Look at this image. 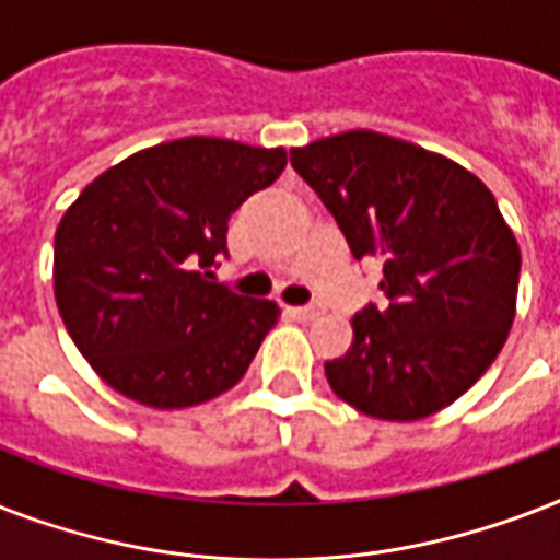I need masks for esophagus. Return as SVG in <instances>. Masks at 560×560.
<instances>
[{
    "label": "esophagus",
    "instance_id": "34e87169",
    "mask_svg": "<svg viewBox=\"0 0 560 560\" xmlns=\"http://www.w3.org/2000/svg\"><path fill=\"white\" fill-rule=\"evenodd\" d=\"M290 316H296V319H314V316L323 314V302H311V305L302 307H288Z\"/></svg>",
    "mask_w": 560,
    "mask_h": 560
}]
</instances>
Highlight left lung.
<instances>
[{
	"label": "left lung",
	"mask_w": 560,
	"mask_h": 560,
	"mask_svg": "<svg viewBox=\"0 0 560 560\" xmlns=\"http://www.w3.org/2000/svg\"><path fill=\"white\" fill-rule=\"evenodd\" d=\"M290 165L349 241L383 264L389 305L354 316V342L325 363L346 404L383 421L433 416L465 395L503 349L521 249L470 171L372 130L290 151Z\"/></svg>",
	"instance_id": "1"
}]
</instances>
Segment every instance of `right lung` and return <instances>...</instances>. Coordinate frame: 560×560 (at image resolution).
Listing matches in <instances>:
<instances>
[{
    "mask_svg": "<svg viewBox=\"0 0 560 560\" xmlns=\"http://www.w3.org/2000/svg\"><path fill=\"white\" fill-rule=\"evenodd\" d=\"M288 153L188 136L118 162L55 235V299L69 337L144 407L218 398L246 374L279 305L214 281L229 218L272 186Z\"/></svg>",
    "mask_w": 560,
    "mask_h": 560,
    "instance_id": "obj_1",
    "label": "right lung"
}]
</instances>
